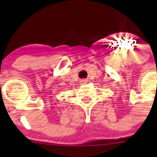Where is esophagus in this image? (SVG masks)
I'll return each instance as SVG.
<instances>
[{"mask_svg":"<svg viewBox=\"0 0 157 157\" xmlns=\"http://www.w3.org/2000/svg\"><path fill=\"white\" fill-rule=\"evenodd\" d=\"M88 81L86 80H80V84L81 85H85L86 83H87Z\"/></svg>","mask_w":157,"mask_h":157,"instance_id":"obj_1","label":"esophagus"}]
</instances>
